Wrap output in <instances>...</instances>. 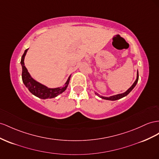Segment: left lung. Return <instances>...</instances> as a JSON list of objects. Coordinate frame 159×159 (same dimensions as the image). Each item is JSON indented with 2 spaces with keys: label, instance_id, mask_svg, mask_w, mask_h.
I'll use <instances>...</instances> for the list:
<instances>
[{
  "label": "left lung",
  "instance_id": "obj_1",
  "mask_svg": "<svg viewBox=\"0 0 159 159\" xmlns=\"http://www.w3.org/2000/svg\"><path fill=\"white\" fill-rule=\"evenodd\" d=\"M138 80H139V71H137V76H136V79L135 80V81L134 82V84H133L132 85V86L127 89L126 91L125 92H124L122 93H119V94H117V95H114V96H110V97H104V96H100L99 94L97 93H95L97 96H98L99 97H100L101 98H102V99H104V100H119L120 99V98H122L126 96L128 93H129L132 90L134 89V88L136 86V85L137 84V82H138Z\"/></svg>",
  "mask_w": 159,
  "mask_h": 159
}]
</instances>
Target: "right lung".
<instances>
[{"mask_svg": "<svg viewBox=\"0 0 159 159\" xmlns=\"http://www.w3.org/2000/svg\"><path fill=\"white\" fill-rule=\"evenodd\" d=\"M28 49L25 51V52L21 57L20 64L22 66V80L23 82L26 86L29 92L34 96H35L41 99H48V98H53L57 97L59 94L62 93L67 89L68 84H69L71 75L68 78L65 85L63 87H59L56 88H49L45 85L40 84L36 80H34L31 75L29 74L28 70L25 66L24 60L25 57L27 54Z\"/></svg>", "mask_w": 159, "mask_h": 159, "instance_id": "add662e5", "label": "right lung"}]
</instances>
